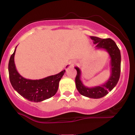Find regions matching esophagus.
Wrapping results in <instances>:
<instances>
[{
    "instance_id": "obj_1",
    "label": "esophagus",
    "mask_w": 135,
    "mask_h": 135,
    "mask_svg": "<svg viewBox=\"0 0 135 135\" xmlns=\"http://www.w3.org/2000/svg\"><path fill=\"white\" fill-rule=\"evenodd\" d=\"M74 64H75V61H70V62H69V63H68V64L66 65V66H65V69H66V70H68L69 69H70V68L72 67V66L74 65Z\"/></svg>"
}]
</instances>
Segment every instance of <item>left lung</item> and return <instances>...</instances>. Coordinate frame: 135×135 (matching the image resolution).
I'll return each mask as SVG.
<instances>
[{"mask_svg":"<svg viewBox=\"0 0 135 135\" xmlns=\"http://www.w3.org/2000/svg\"><path fill=\"white\" fill-rule=\"evenodd\" d=\"M90 38L96 44L97 49H105L109 55L110 58V75L107 81L103 84L88 88L85 86L80 80L81 71L80 69L75 66V69L77 70L75 85L80 94L91 98L97 99L105 97L117 85L120 77L121 56L119 47L111 38H100L94 36H91Z\"/></svg>","mask_w":135,"mask_h":135,"instance_id":"1","label":"left lung"}]
</instances>
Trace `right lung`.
Masks as SVG:
<instances>
[{"mask_svg": "<svg viewBox=\"0 0 135 135\" xmlns=\"http://www.w3.org/2000/svg\"><path fill=\"white\" fill-rule=\"evenodd\" d=\"M17 46L9 61V79L13 88L30 102H40L53 97L58 89L59 82L64 75L65 70L58 74L38 80L27 79L18 72L15 63V55Z\"/></svg>", "mask_w": 135, "mask_h": 135, "instance_id": "1", "label": "right lung"}]
</instances>
